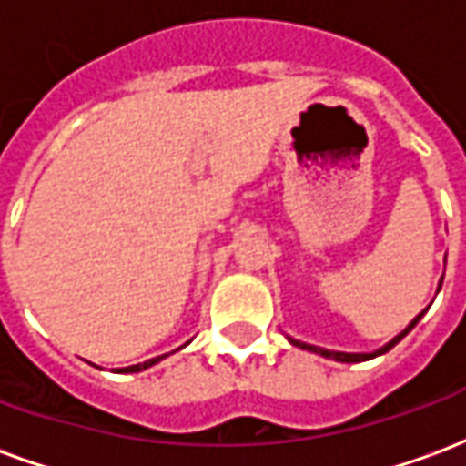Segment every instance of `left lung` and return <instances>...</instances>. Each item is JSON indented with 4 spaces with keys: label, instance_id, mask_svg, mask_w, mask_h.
I'll return each mask as SVG.
<instances>
[{
    "label": "left lung",
    "instance_id": "8db88e82",
    "mask_svg": "<svg viewBox=\"0 0 466 466\" xmlns=\"http://www.w3.org/2000/svg\"><path fill=\"white\" fill-rule=\"evenodd\" d=\"M441 279H444V277H441ZM440 287H441V284H440ZM424 312H427V309H424ZM424 312L417 314V317H414V319H411V322H410V327H407V329H404V332L397 334V337H394V339H391V342L384 344V347H381V350L370 351V354H350V351H332V350H322V347H312V344L297 342V339H289V342H292L294 347H302V350H309V351H314V354H322V357H327V360H334V361H367V360H374V357H380V354H384V351H390L391 347H394V344H400L401 339H404V337H407V334H410L411 329H414V327H417V322H420L421 317H424Z\"/></svg>",
    "mask_w": 466,
    "mask_h": 466
}]
</instances>
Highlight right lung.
I'll return each mask as SVG.
<instances>
[{
  "instance_id": "1",
  "label": "right lung",
  "mask_w": 466,
  "mask_h": 466,
  "mask_svg": "<svg viewBox=\"0 0 466 466\" xmlns=\"http://www.w3.org/2000/svg\"><path fill=\"white\" fill-rule=\"evenodd\" d=\"M164 357H167V354H162V357H154V360H149V361H142V364H132V367H124V370H119V371H142V370H147V367L157 364V361H162Z\"/></svg>"
}]
</instances>
